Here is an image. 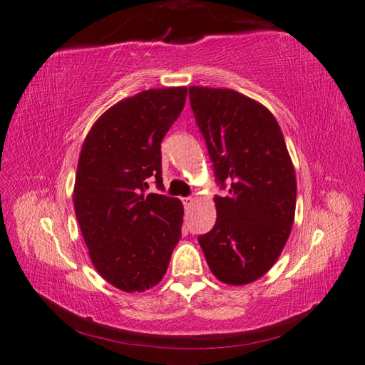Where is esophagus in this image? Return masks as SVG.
I'll return each mask as SVG.
<instances>
[{
  "mask_svg": "<svg viewBox=\"0 0 365 365\" xmlns=\"http://www.w3.org/2000/svg\"><path fill=\"white\" fill-rule=\"evenodd\" d=\"M182 202H183L185 208H191V207H192V203H194V199H192V197H183V199H182Z\"/></svg>",
  "mask_w": 365,
  "mask_h": 365,
  "instance_id": "obj_1",
  "label": "esophagus"
}]
</instances>
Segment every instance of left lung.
Returning a JSON list of instances; mask_svg holds the SVG:
<instances>
[{"instance_id": "obj_1", "label": "left lung", "mask_w": 365, "mask_h": 365, "mask_svg": "<svg viewBox=\"0 0 365 365\" xmlns=\"http://www.w3.org/2000/svg\"><path fill=\"white\" fill-rule=\"evenodd\" d=\"M199 129L228 196L215 197L216 224L199 236L213 275L244 286L275 264L289 238L297 180L282 129L258 101L230 88L190 87Z\"/></svg>"}]
</instances>
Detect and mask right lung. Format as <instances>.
Wrapping results in <instances>:
<instances>
[{"label":"right lung","mask_w":365,"mask_h":365,"mask_svg":"<svg viewBox=\"0 0 365 365\" xmlns=\"http://www.w3.org/2000/svg\"><path fill=\"white\" fill-rule=\"evenodd\" d=\"M188 88L140 91L101 115L83 140L74 180V211L98 274L124 292L162 282L182 238L183 205L144 194L162 188V140L182 113Z\"/></svg>","instance_id":"obj_1"}]
</instances>
